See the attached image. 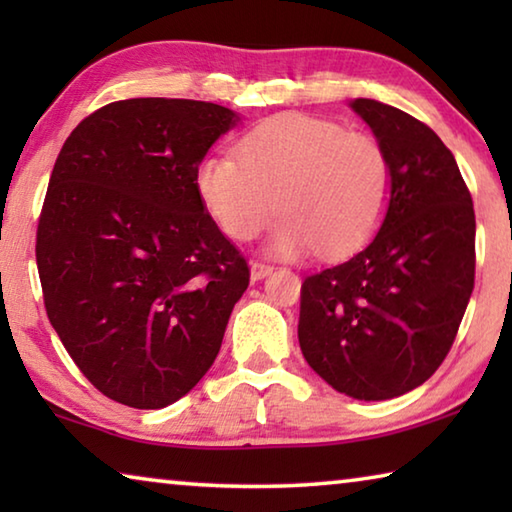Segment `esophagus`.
Masks as SVG:
<instances>
[{
	"instance_id": "obj_1",
	"label": "esophagus",
	"mask_w": 512,
	"mask_h": 512,
	"mask_svg": "<svg viewBox=\"0 0 512 512\" xmlns=\"http://www.w3.org/2000/svg\"><path fill=\"white\" fill-rule=\"evenodd\" d=\"M271 273H273V264L262 262V259H255V262L250 264V275H253V280H262V277Z\"/></svg>"
}]
</instances>
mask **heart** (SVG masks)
Masks as SVG:
<instances>
[{"label": "heart", "instance_id": "b5f03b06", "mask_svg": "<svg viewBox=\"0 0 512 512\" xmlns=\"http://www.w3.org/2000/svg\"><path fill=\"white\" fill-rule=\"evenodd\" d=\"M237 155L212 153L196 185L225 235L248 241L273 223L280 255L316 248L343 257L368 241L386 214L393 164L361 131L309 115H277L241 137Z\"/></svg>", "mask_w": 512, "mask_h": 512}]
</instances>
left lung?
<instances>
[{"label": "left lung", "mask_w": 512, "mask_h": 512, "mask_svg": "<svg viewBox=\"0 0 512 512\" xmlns=\"http://www.w3.org/2000/svg\"><path fill=\"white\" fill-rule=\"evenodd\" d=\"M352 110L391 158V201L366 248L305 277L298 339L339 393L391 400L424 384L452 350L474 289V205L427 124L372 99Z\"/></svg>", "instance_id": "obj_1"}]
</instances>
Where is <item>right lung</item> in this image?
I'll use <instances>...</instances> for the list:
<instances>
[{"label": "right lung", "instance_id": "obj_1", "mask_svg": "<svg viewBox=\"0 0 512 512\" xmlns=\"http://www.w3.org/2000/svg\"><path fill=\"white\" fill-rule=\"evenodd\" d=\"M235 112L126 99L85 117L60 149L36 262L49 323L90 384L162 409L221 350L250 268L198 194L196 171Z\"/></svg>", "mask_w": 512, "mask_h": 512}]
</instances>
